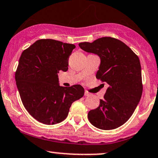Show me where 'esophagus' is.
<instances>
[{
	"label": "esophagus",
	"mask_w": 158,
	"mask_h": 158,
	"mask_svg": "<svg viewBox=\"0 0 158 158\" xmlns=\"http://www.w3.org/2000/svg\"><path fill=\"white\" fill-rule=\"evenodd\" d=\"M85 96H90V94L89 92H87V91H85Z\"/></svg>",
	"instance_id": "1"
}]
</instances>
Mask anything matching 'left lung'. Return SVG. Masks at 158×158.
<instances>
[{
    "instance_id": "left-lung-1",
    "label": "left lung",
    "mask_w": 158,
    "mask_h": 158,
    "mask_svg": "<svg viewBox=\"0 0 158 158\" xmlns=\"http://www.w3.org/2000/svg\"><path fill=\"white\" fill-rule=\"evenodd\" d=\"M79 46L99 56L96 77L109 85L99 106L88 113V120L101 130L116 129L132 116L141 98L139 58L125 43L110 37L80 43Z\"/></svg>"
}]
</instances>
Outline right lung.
<instances>
[{
  "mask_svg": "<svg viewBox=\"0 0 158 158\" xmlns=\"http://www.w3.org/2000/svg\"><path fill=\"white\" fill-rule=\"evenodd\" d=\"M73 44L51 39L37 40L23 51L15 80L23 104L34 118L47 125L64 121L72 103L84 96L80 85L60 86L58 73L66 72Z\"/></svg>",
  "mask_w": 158,
  "mask_h": 158,
  "instance_id": "add662e5",
  "label": "right lung"
}]
</instances>
